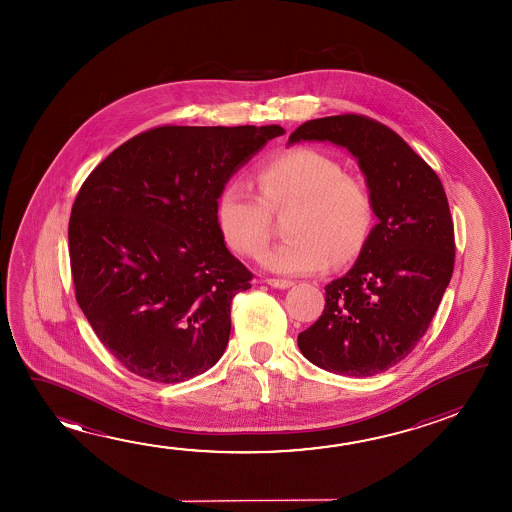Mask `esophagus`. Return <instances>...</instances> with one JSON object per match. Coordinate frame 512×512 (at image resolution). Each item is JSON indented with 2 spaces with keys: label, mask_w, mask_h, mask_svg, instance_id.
<instances>
[{
  "label": "esophagus",
  "mask_w": 512,
  "mask_h": 512,
  "mask_svg": "<svg viewBox=\"0 0 512 512\" xmlns=\"http://www.w3.org/2000/svg\"><path fill=\"white\" fill-rule=\"evenodd\" d=\"M264 282L271 285V287H277V289H289L294 285L293 280H282V278H266Z\"/></svg>",
  "instance_id": "34e87169"
}]
</instances>
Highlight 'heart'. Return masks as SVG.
I'll use <instances>...</instances> for the list:
<instances>
[{
    "instance_id": "1",
    "label": "heart",
    "mask_w": 512,
    "mask_h": 512,
    "mask_svg": "<svg viewBox=\"0 0 512 512\" xmlns=\"http://www.w3.org/2000/svg\"><path fill=\"white\" fill-rule=\"evenodd\" d=\"M257 191L244 182L223 187L216 205L219 230L228 246L259 259L273 235V214L296 207L289 219L291 241L264 257L282 275L321 273L336 260L355 259L368 243L375 202L361 178L344 175L334 157L298 146L266 160L255 176Z\"/></svg>"
}]
</instances>
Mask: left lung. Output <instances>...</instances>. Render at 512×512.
Listing matches in <instances>:
<instances>
[{
    "instance_id": "1",
    "label": "left lung",
    "mask_w": 512,
    "mask_h": 512,
    "mask_svg": "<svg viewBox=\"0 0 512 512\" xmlns=\"http://www.w3.org/2000/svg\"><path fill=\"white\" fill-rule=\"evenodd\" d=\"M298 141L352 151L378 218L355 266L325 287L323 314L298 336V346L319 368L371 377L416 348L450 284L455 235L446 193L436 171L377 119H312L289 137Z\"/></svg>"
}]
</instances>
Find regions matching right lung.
Instances as JSON below:
<instances>
[{"label": "right lung", "mask_w": 512, "mask_h": 512, "mask_svg": "<svg viewBox=\"0 0 512 512\" xmlns=\"http://www.w3.org/2000/svg\"><path fill=\"white\" fill-rule=\"evenodd\" d=\"M282 126H155L94 168L69 218L76 302L137 377L205 373L253 273L228 252L216 205L228 178Z\"/></svg>", "instance_id": "add662e5"}]
</instances>
